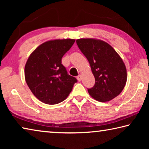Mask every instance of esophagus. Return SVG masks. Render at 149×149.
I'll list each match as a JSON object with an SVG mask.
<instances>
[{
  "mask_svg": "<svg viewBox=\"0 0 149 149\" xmlns=\"http://www.w3.org/2000/svg\"><path fill=\"white\" fill-rule=\"evenodd\" d=\"M77 80H78V81H80L81 80V79H82L81 75H78V76L77 77Z\"/></svg>",
  "mask_w": 149,
  "mask_h": 149,
  "instance_id": "esophagus-1",
  "label": "esophagus"
}]
</instances>
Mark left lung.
<instances>
[{"label":"left lung","instance_id":"1","mask_svg":"<svg viewBox=\"0 0 149 149\" xmlns=\"http://www.w3.org/2000/svg\"><path fill=\"white\" fill-rule=\"evenodd\" d=\"M79 49L90 64L95 84L88 89L91 97L104 102L114 99L124 88L127 70L117 52L107 42L93 38L76 40Z\"/></svg>","mask_w":149,"mask_h":149}]
</instances>
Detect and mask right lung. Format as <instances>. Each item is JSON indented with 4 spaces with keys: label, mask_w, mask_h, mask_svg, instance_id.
<instances>
[{
    "label": "right lung",
    "mask_w": 149,
    "mask_h": 149,
    "mask_svg": "<svg viewBox=\"0 0 149 149\" xmlns=\"http://www.w3.org/2000/svg\"><path fill=\"white\" fill-rule=\"evenodd\" d=\"M75 40H50L37 47L25 65V79L37 99L47 104H56L66 99L77 79L68 74L62 58Z\"/></svg>",
    "instance_id": "add662e5"
}]
</instances>
